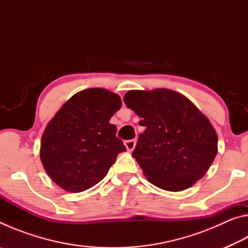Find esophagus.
<instances>
[{
  "instance_id": "obj_1",
  "label": "esophagus",
  "mask_w": 248,
  "mask_h": 248,
  "mask_svg": "<svg viewBox=\"0 0 248 248\" xmlns=\"http://www.w3.org/2000/svg\"><path fill=\"white\" fill-rule=\"evenodd\" d=\"M136 143H137V141L133 140V139L125 141V148H127V150L129 151V152H131V151H133L134 146H136Z\"/></svg>"
}]
</instances>
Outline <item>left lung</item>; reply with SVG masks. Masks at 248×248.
<instances>
[{"label": "left lung", "mask_w": 248, "mask_h": 248, "mask_svg": "<svg viewBox=\"0 0 248 248\" xmlns=\"http://www.w3.org/2000/svg\"><path fill=\"white\" fill-rule=\"evenodd\" d=\"M124 100L145 127L132 156L151 184L182 191L203 177L217 153V136L191 100L167 89L129 91Z\"/></svg>", "instance_id": "8db88e82"}]
</instances>
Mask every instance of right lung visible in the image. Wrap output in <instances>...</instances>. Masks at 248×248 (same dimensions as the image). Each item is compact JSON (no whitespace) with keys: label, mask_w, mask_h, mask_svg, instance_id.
I'll return each mask as SVG.
<instances>
[{"label":"right lung","mask_w":248,"mask_h":248,"mask_svg":"<svg viewBox=\"0 0 248 248\" xmlns=\"http://www.w3.org/2000/svg\"><path fill=\"white\" fill-rule=\"evenodd\" d=\"M121 107L112 92L87 89L64 103L46 127L40 142L45 170L59 187L81 192L107 175L117 155L125 151L109 120Z\"/></svg>","instance_id":"right-lung-1"}]
</instances>
